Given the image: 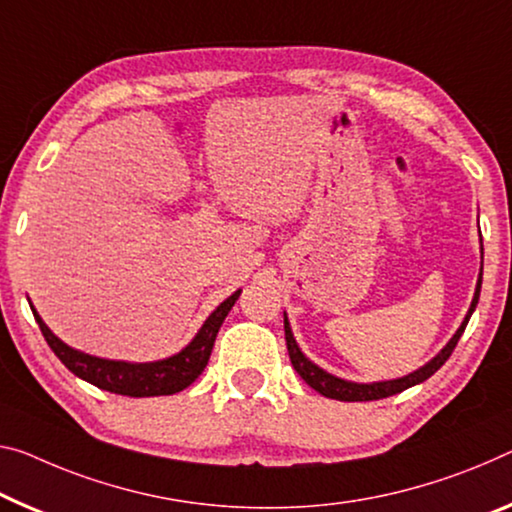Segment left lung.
Here are the masks:
<instances>
[{
	"mask_svg": "<svg viewBox=\"0 0 512 512\" xmlns=\"http://www.w3.org/2000/svg\"><path fill=\"white\" fill-rule=\"evenodd\" d=\"M481 283H483V265H481V274H478L474 300H471L467 316H465V320H462V325L458 327V332H455L451 341L444 345L442 352H439L437 357H432L426 366H421L419 371H414V373L405 375V377H398V380H382V382H371V384H359V382L341 380V377H336L332 373L322 371L320 366H316L311 359L304 357V352L300 350V345H297L293 332H290V322L286 318V313H283V329H286V345H288L290 361H293V368H295L297 373H300L302 380L309 384L311 389H316L320 393V396H327V398H334V400H345V403H361V400H380V398L393 396V393H400V391L410 389V387H414V384L426 382L430 375H435L439 368L444 366V361L451 357V352L455 350V345H458L460 336H462V332H465L467 322L471 318V313H474L476 304H478V295H481Z\"/></svg>",
	"mask_w": 512,
	"mask_h": 512,
	"instance_id": "left-lung-1",
	"label": "left lung"
}]
</instances>
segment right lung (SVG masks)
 <instances>
[{"label":"right lung","mask_w":512,"mask_h":512,"mask_svg":"<svg viewBox=\"0 0 512 512\" xmlns=\"http://www.w3.org/2000/svg\"><path fill=\"white\" fill-rule=\"evenodd\" d=\"M240 297V290H235L231 297L217 306L210 313L208 320L203 322V327L196 332V336L185 345L183 350L174 357L160 359V361H146V364H130V361H114V359H102L86 355L75 348H70L59 336L52 334V329L45 325L43 318L38 316L34 304L29 302L34 318L41 327L47 345H50L54 355L61 359L70 373H75L82 380L91 382L93 387L119 393V396L130 398H148V396H171L190 387V384L203 373L206 368L212 345L219 327H222L224 318L229 316L235 300Z\"/></svg>","instance_id":"add662e5"}]
</instances>
